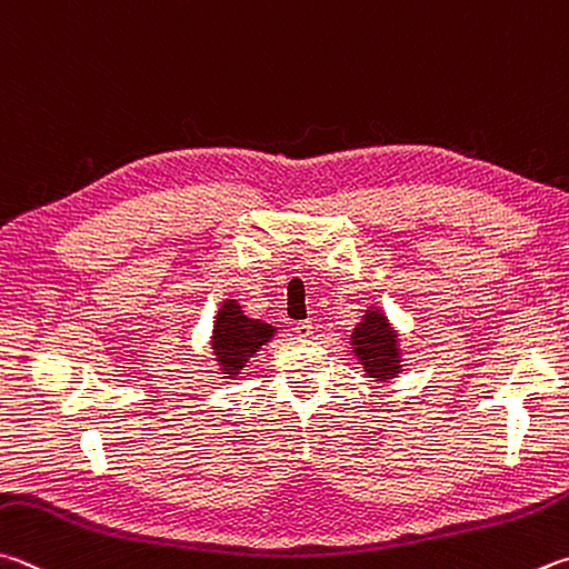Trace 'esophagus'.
Listing matches in <instances>:
<instances>
[{"label":"esophagus","instance_id":"esophagus-1","mask_svg":"<svg viewBox=\"0 0 569 569\" xmlns=\"http://www.w3.org/2000/svg\"><path fill=\"white\" fill-rule=\"evenodd\" d=\"M313 323H311V320H301V323H296L293 326V333L298 336V338H311L313 336Z\"/></svg>","mask_w":569,"mask_h":569}]
</instances>
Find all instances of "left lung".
Listing matches in <instances>:
<instances>
[{
  "label": "left lung",
  "mask_w": 569,
  "mask_h": 569,
  "mask_svg": "<svg viewBox=\"0 0 569 569\" xmlns=\"http://www.w3.org/2000/svg\"><path fill=\"white\" fill-rule=\"evenodd\" d=\"M350 346H353L358 363L363 366L368 378L390 380L398 378L402 370L398 333L392 330L386 313L378 311V308H370L360 318V323L350 333Z\"/></svg>",
  "instance_id": "obj_1"
}]
</instances>
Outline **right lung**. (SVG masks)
<instances>
[{
  "mask_svg": "<svg viewBox=\"0 0 569 569\" xmlns=\"http://www.w3.org/2000/svg\"><path fill=\"white\" fill-rule=\"evenodd\" d=\"M273 333L276 328L271 323L246 316L239 301H233V298L223 301L219 313H216L211 333V348L223 378L239 376L241 368L249 363V358H253L256 350L266 346Z\"/></svg>",
  "mask_w": 569,
  "mask_h": 569,
  "instance_id": "add662e5",
  "label": "right lung"
}]
</instances>
